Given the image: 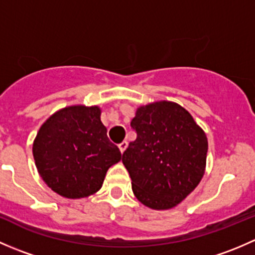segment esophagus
Masks as SVG:
<instances>
[{
  "label": "esophagus",
  "mask_w": 255,
  "mask_h": 255,
  "mask_svg": "<svg viewBox=\"0 0 255 255\" xmlns=\"http://www.w3.org/2000/svg\"><path fill=\"white\" fill-rule=\"evenodd\" d=\"M128 146V142L127 140H123V142H121L120 144H118V148H120L121 153H123V151L126 150V148Z\"/></svg>",
  "instance_id": "1"
}]
</instances>
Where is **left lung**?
I'll list each match as a JSON object with an SVG mask.
<instances>
[{
  "instance_id": "8db88e82",
  "label": "left lung",
  "mask_w": 255,
  "mask_h": 255,
  "mask_svg": "<svg viewBox=\"0 0 255 255\" xmlns=\"http://www.w3.org/2000/svg\"><path fill=\"white\" fill-rule=\"evenodd\" d=\"M130 126L137 132L122 155L138 201L170 210L191 194L206 169L204 129L180 105L158 101L138 107Z\"/></svg>"
}]
</instances>
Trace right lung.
<instances>
[{
    "label": "right lung",
    "mask_w": 255,
    "mask_h": 255,
    "mask_svg": "<svg viewBox=\"0 0 255 255\" xmlns=\"http://www.w3.org/2000/svg\"><path fill=\"white\" fill-rule=\"evenodd\" d=\"M33 156L45 184L66 199L99 191L107 170L122 159L107 137L101 109L85 105L53 113L38 130Z\"/></svg>",
    "instance_id": "right-lung-1"
}]
</instances>
